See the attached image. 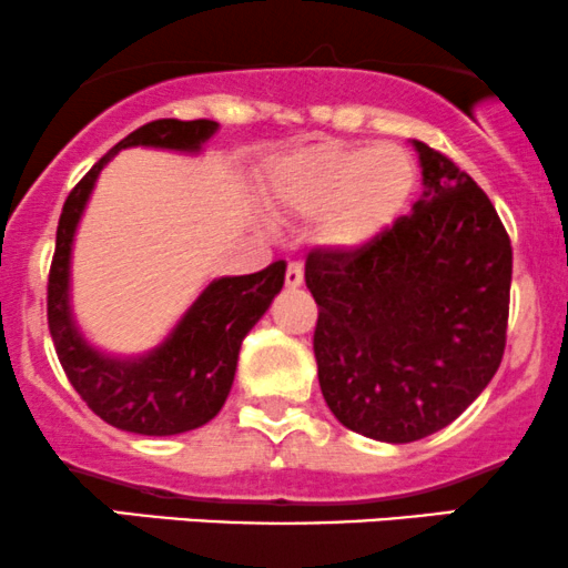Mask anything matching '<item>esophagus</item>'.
<instances>
[{
  "mask_svg": "<svg viewBox=\"0 0 568 568\" xmlns=\"http://www.w3.org/2000/svg\"><path fill=\"white\" fill-rule=\"evenodd\" d=\"M304 283V268H302V264H288V268H285V285H288V288H300V285Z\"/></svg>",
  "mask_w": 568,
  "mask_h": 568,
  "instance_id": "1",
  "label": "esophagus"
}]
</instances>
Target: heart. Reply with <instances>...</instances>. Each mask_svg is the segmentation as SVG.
<instances>
[{"mask_svg": "<svg viewBox=\"0 0 568 568\" xmlns=\"http://www.w3.org/2000/svg\"><path fill=\"white\" fill-rule=\"evenodd\" d=\"M419 184V165L397 143L318 141L274 160L266 201L274 212L315 217V234L356 250L397 223Z\"/></svg>", "mask_w": 568, "mask_h": 568, "instance_id": "b5f03b06", "label": "heart"}]
</instances>
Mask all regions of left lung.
I'll list each match as a JSON object with an SVG mask.
<instances>
[{"label": "left lung", "instance_id": "left-lung-1", "mask_svg": "<svg viewBox=\"0 0 568 568\" xmlns=\"http://www.w3.org/2000/svg\"><path fill=\"white\" fill-rule=\"evenodd\" d=\"M425 193L356 250L315 247L318 384L332 414L386 444L427 438L493 381L506 348L511 242L485 190L414 141Z\"/></svg>", "mask_w": 568, "mask_h": 568}]
</instances>
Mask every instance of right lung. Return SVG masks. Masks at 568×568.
Returning <instances> with one entry per match:
<instances>
[{
	"label": "right lung",
	"instance_id": "1",
	"mask_svg": "<svg viewBox=\"0 0 568 568\" xmlns=\"http://www.w3.org/2000/svg\"><path fill=\"white\" fill-rule=\"evenodd\" d=\"M212 119H158L133 130L89 169L70 190L57 229L48 272V329L64 375L83 403L109 425L139 435H176L206 425L217 416L234 384L244 334L258 324L285 280V261L255 274L220 277L184 313L176 329L141 359H113L94 351L75 329L70 313V250L75 225L98 174L119 149L158 146L199 152L212 139Z\"/></svg>",
	"mask_w": 568,
	"mask_h": 568
}]
</instances>
